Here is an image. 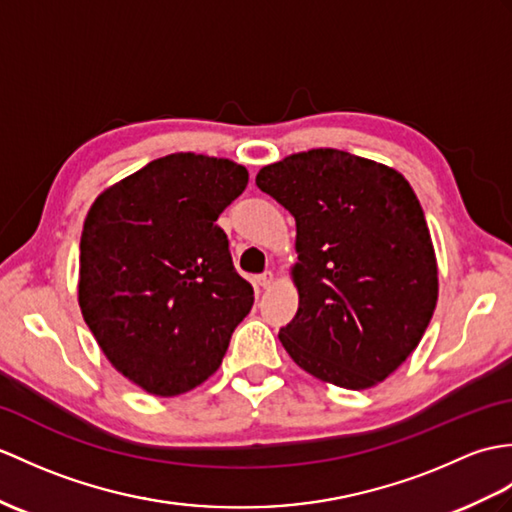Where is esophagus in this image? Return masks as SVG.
<instances>
[{
	"instance_id": "obj_1",
	"label": "esophagus",
	"mask_w": 512,
	"mask_h": 512,
	"mask_svg": "<svg viewBox=\"0 0 512 512\" xmlns=\"http://www.w3.org/2000/svg\"><path fill=\"white\" fill-rule=\"evenodd\" d=\"M257 285H261L264 290H270L272 285H275V275H272V272H264V275L257 277Z\"/></svg>"
}]
</instances>
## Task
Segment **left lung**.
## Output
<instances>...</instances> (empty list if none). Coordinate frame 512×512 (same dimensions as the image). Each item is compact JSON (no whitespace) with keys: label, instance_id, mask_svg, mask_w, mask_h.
Listing matches in <instances>:
<instances>
[{"label":"left lung","instance_id":"1","mask_svg":"<svg viewBox=\"0 0 512 512\" xmlns=\"http://www.w3.org/2000/svg\"><path fill=\"white\" fill-rule=\"evenodd\" d=\"M296 220L299 310L279 340L325 384L364 390L395 373L430 325L438 266L410 183L336 148L264 165L255 178Z\"/></svg>","mask_w":512,"mask_h":512}]
</instances>
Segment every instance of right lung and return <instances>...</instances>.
Returning a JSON list of instances; mask_svg holds the SVG:
<instances>
[{"label":"right lung","instance_id":"add662e5","mask_svg":"<svg viewBox=\"0 0 512 512\" xmlns=\"http://www.w3.org/2000/svg\"><path fill=\"white\" fill-rule=\"evenodd\" d=\"M244 165L196 152L154 159L93 200L80 237L78 305L106 360L154 397L218 371L253 307L216 220Z\"/></svg>","mask_w":512,"mask_h":512}]
</instances>
